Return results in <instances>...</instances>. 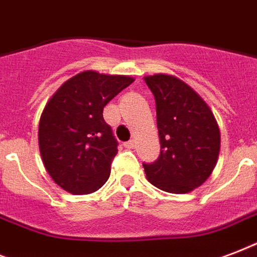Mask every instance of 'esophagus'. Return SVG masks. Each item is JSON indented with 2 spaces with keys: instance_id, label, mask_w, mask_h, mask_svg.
I'll use <instances>...</instances> for the list:
<instances>
[{
  "instance_id": "1",
  "label": "esophagus",
  "mask_w": 257,
  "mask_h": 257,
  "mask_svg": "<svg viewBox=\"0 0 257 257\" xmlns=\"http://www.w3.org/2000/svg\"><path fill=\"white\" fill-rule=\"evenodd\" d=\"M124 147L126 149H132L133 147H135V141L133 140H129V141H126V143H124Z\"/></svg>"
}]
</instances>
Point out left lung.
Returning a JSON list of instances; mask_svg holds the SVG:
<instances>
[{
	"label": "left lung",
	"mask_w": 257,
	"mask_h": 257,
	"mask_svg": "<svg viewBox=\"0 0 257 257\" xmlns=\"http://www.w3.org/2000/svg\"><path fill=\"white\" fill-rule=\"evenodd\" d=\"M145 82L156 101L161 151L145 164L147 179L161 191L188 193L209 177L220 151L213 113L197 93L177 77L155 74Z\"/></svg>",
	"instance_id": "left-lung-1"
}]
</instances>
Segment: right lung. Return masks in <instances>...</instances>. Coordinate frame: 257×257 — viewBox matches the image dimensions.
Returning <instances> with one entry per match:
<instances>
[{
    "instance_id": "obj_1",
    "label": "right lung",
    "mask_w": 257,
    "mask_h": 257,
    "mask_svg": "<svg viewBox=\"0 0 257 257\" xmlns=\"http://www.w3.org/2000/svg\"><path fill=\"white\" fill-rule=\"evenodd\" d=\"M132 82L128 76L86 70L62 84L46 104L38 126L40 152L62 189L88 195L106 183L118 143L102 110Z\"/></svg>"
}]
</instances>
